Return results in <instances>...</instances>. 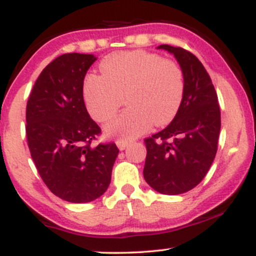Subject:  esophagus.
<instances>
[{
	"label": "esophagus",
	"instance_id": "obj_1",
	"mask_svg": "<svg viewBox=\"0 0 256 256\" xmlns=\"http://www.w3.org/2000/svg\"><path fill=\"white\" fill-rule=\"evenodd\" d=\"M128 144H130V143H128V140H116V146H118V148L120 149V150H124V149Z\"/></svg>",
	"mask_w": 256,
	"mask_h": 256
}]
</instances>
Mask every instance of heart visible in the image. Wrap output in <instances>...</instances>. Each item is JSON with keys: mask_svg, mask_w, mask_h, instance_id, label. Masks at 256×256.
<instances>
[{"mask_svg": "<svg viewBox=\"0 0 256 256\" xmlns=\"http://www.w3.org/2000/svg\"><path fill=\"white\" fill-rule=\"evenodd\" d=\"M102 74L90 73L83 85L88 112L96 122L110 120L126 101L128 110L106 126L108 136L132 140L174 118L184 96V74L170 58L144 50L122 52L104 58Z\"/></svg>", "mask_w": 256, "mask_h": 256, "instance_id": "b5f03b06", "label": "heart"}]
</instances>
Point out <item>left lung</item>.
<instances>
[{"label":"left lung","mask_w":256,"mask_h":256,"mask_svg":"<svg viewBox=\"0 0 256 256\" xmlns=\"http://www.w3.org/2000/svg\"><path fill=\"white\" fill-rule=\"evenodd\" d=\"M172 52L184 74V96L174 119L144 140L146 182L166 195H178L201 183L212 165L220 134L218 96L204 64L180 46L161 44Z\"/></svg>","instance_id":"8db88e82"}]
</instances>
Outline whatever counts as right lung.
<instances>
[{"label": "right lung", "mask_w": 256, "mask_h": 256, "mask_svg": "<svg viewBox=\"0 0 256 256\" xmlns=\"http://www.w3.org/2000/svg\"><path fill=\"white\" fill-rule=\"evenodd\" d=\"M92 54L68 52L52 60L37 78L26 106V137L44 184L58 198L84 204L104 195L118 156L116 143L101 134L83 98Z\"/></svg>", "instance_id": "right-lung-1"}]
</instances>
